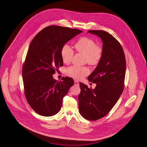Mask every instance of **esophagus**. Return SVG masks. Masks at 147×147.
Segmentation results:
<instances>
[{
  "label": "esophagus",
  "mask_w": 147,
  "mask_h": 147,
  "mask_svg": "<svg viewBox=\"0 0 147 147\" xmlns=\"http://www.w3.org/2000/svg\"><path fill=\"white\" fill-rule=\"evenodd\" d=\"M74 84L76 86H79V82L77 81V80H74Z\"/></svg>",
  "instance_id": "34e87169"
}]
</instances>
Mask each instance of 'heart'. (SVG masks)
<instances>
[{
    "label": "heart",
    "mask_w": 147,
    "mask_h": 147,
    "mask_svg": "<svg viewBox=\"0 0 147 147\" xmlns=\"http://www.w3.org/2000/svg\"><path fill=\"white\" fill-rule=\"evenodd\" d=\"M76 50L85 55V61L90 65H97L101 60L103 49L96 41L88 37H83L75 44ZM74 51L70 46L65 44L61 49V57L64 63L69 64L74 56ZM67 75L76 79L83 78L90 74L87 67L71 66L66 69Z\"/></svg>",
    "instance_id": "b5f03b06"
}]
</instances>
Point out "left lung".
I'll list each match as a JSON object with an SVG mask.
<instances>
[{
	"label": "left lung",
	"instance_id": "8db88e82",
	"mask_svg": "<svg viewBox=\"0 0 147 147\" xmlns=\"http://www.w3.org/2000/svg\"><path fill=\"white\" fill-rule=\"evenodd\" d=\"M103 41V55L97 67L88 77L96 84L94 89L79 83V110L86 119L95 121L113 109L124 88L126 60L120 42L111 34L102 30H90Z\"/></svg>",
	"mask_w": 147,
	"mask_h": 147
}]
</instances>
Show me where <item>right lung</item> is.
<instances>
[{
    "label": "right lung",
    "mask_w": 147,
    "mask_h": 147,
    "mask_svg": "<svg viewBox=\"0 0 147 147\" xmlns=\"http://www.w3.org/2000/svg\"><path fill=\"white\" fill-rule=\"evenodd\" d=\"M78 29L47 26L32 40L22 67L24 93L27 101L40 115L51 116L60 110L63 97L74 84L71 78L58 82L53 75L63 65L61 49L68 41L80 34Z\"/></svg>",
    "instance_id": "right-lung-1"
}]
</instances>
